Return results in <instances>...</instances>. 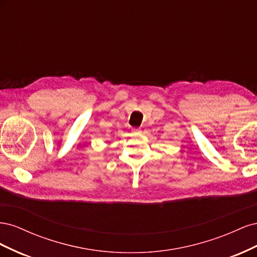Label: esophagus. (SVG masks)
<instances>
[{"mask_svg":"<svg viewBox=\"0 0 257 257\" xmlns=\"http://www.w3.org/2000/svg\"><path fill=\"white\" fill-rule=\"evenodd\" d=\"M133 132H134V133H136V134H139V133H142V130L141 128H134Z\"/></svg>","mask_w":257,"mask_h":257,"instance_id":"obj_1","label":"esophagus"}]
</instances>
